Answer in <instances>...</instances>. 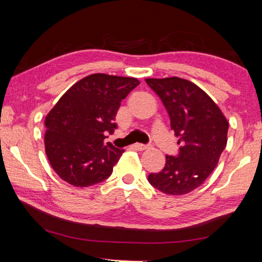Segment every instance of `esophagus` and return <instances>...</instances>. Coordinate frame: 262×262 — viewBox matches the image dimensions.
<instances>
[{
  "mask_svg": "<svg viewBox=\"0 0 262 262\" xmlns=\"http://www.w3.org/2000/svg\"><path fill=\"white\" fill-rule=\"evenodd\" d=\"M149 147L148 145H144V144H141V143H136L134 144V149L139 150V151H143V150H147Z\"/></svg>",
  "mask_w": 262,
  "mask_h": 262,
  "instance_id": "1",
  "label": "esophagus"
}]
</instances>
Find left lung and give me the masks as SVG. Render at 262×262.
I'll return each mask as SVG.
<instances>
[{"label":"left lung","instance_id":"obj_1","mask_svg":"<svg viewBox=\"0 0 262 262\" xmlns=\"http://www.w3.org/2000/svg\"><path fill=\"white\" fill-rule=\"evenodd\" d=\"M163 101L171 129L181 143L178 157L166 156L158 173L149 183L164 194L184 195L205 183L227 147L228 119L201 88L179 77L145 78Z\"/></svg>","mask_w":262,"mask_h":262}]
</instances>
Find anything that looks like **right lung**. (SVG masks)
<instances>
[{"instance_id": "obj_1", "label": "right lung", "mask_w": 262, "mask_h": 262, "mask_svg": "<svg viewBox=\"0 0 262 262\" xmlns=\"http://www.w3.org/2000/svg\"><path fill=\"white\" fill-rule=\"evenodd\" d=\"M140 84L134 77L92 74L70 86L45 118V152L66 183L89 187L107 179L125 150L104 143L121 100Z\"/></svg>"}]
</instances>
